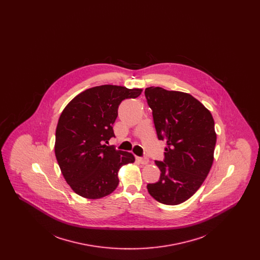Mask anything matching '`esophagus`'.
Returning <instances> with one entry per match:
<instances>
[{
	"instance_id": "1",
	"label": "esophagus",
	"mask_w": 260,
	"mask_h": 260,
	"mask_svg": "<svg viewBox=\"0 0 260 260\" xmlns=\"http://www.w3.org/2000/svg\"><path fill=\"white\" fill-rule=\"evenodd\" d=\"M137 160L141 165H147L149 162V159L147 157H141V158H138Z\"/></svg>"
}]
</instances>
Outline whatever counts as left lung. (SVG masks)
<instances>
[{
  "instance_id": "left-lung-1",
  "label": "left lung",
  "mask_w": 260,
  "mask_h": 260,
  "mask_svg": "<svg viewBox=\"0 0 260 260\" xmlns=\"http://www.w3.org/2000/svg\"><path fill=\"white\" fill-rule=\"evenodd\" d=\"M157 136L166 140L158 182L149 194L165 205H179L192 197L210 173L216 143L210 112L191 94L159 87L145 89Z\"/></svg>"
}]
</instances>
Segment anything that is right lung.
Returning <instances> with one entry per match:
<instances>
[{
	"mask_svg": "<svg viewBox=\"0 0 260 260\" xmlns=\"http://www.w3.org/2000/svg\"><path fill=\"white\" fill-rule=\"evenodd\" d=\"M142 89L103 85L81 92L59 117L54 152L62 174L75 193L87 199L105 197L119 184L118 172L134 162L132 153L108 146L121 102Z\"/></svg>",
	"mask_w": 260,
	"mask_h": 260,
	"instance_id": "add662e5",
	"label": "right lung"
}]
</instances>
